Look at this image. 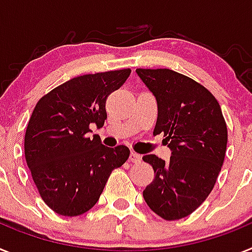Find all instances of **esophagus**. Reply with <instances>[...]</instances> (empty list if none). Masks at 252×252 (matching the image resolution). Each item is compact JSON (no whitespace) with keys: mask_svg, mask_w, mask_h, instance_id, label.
Here are the masks:
<instances>
[{"mask_svg":"<svg viewBox=\"0 0 252 252\" xmlns=\"http://www.w3.org/2000/svg\"><path fill=\"white\" fill-rule=\"evenodd\" d=\"M130 162H132V163H140L141 162V157H140V154H137V153H135V152H131L130 153Z\"/></svg>","mask_w":252,"mask_h":252,"instance_id":"esophagus-1","label":"esophagus"}]
</instances>
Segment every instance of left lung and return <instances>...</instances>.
Wrapping results in <instances>:
<instances>
[{"mask_svg":"<svg viewBox=\"0 0 252 252\" xmlns=\"http://www.w3.org/2000/svg\"><path fill=\"white\" fill-rule=\"evenodd\" d=\"M157 100L154 135H164L168 162L154 154L143 157L154 180L143 191L153 212L165 220L188 217L216 185L227 149V125L209 90L169 68H137Z\"/></svg>","mask_w":252,"mask_h":252,"instance_id":"8db88e82","label":"left lung"}]
</instances>
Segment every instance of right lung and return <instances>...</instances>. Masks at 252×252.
<instances>
[{
  "label": "right lung",
  "mask_w": 252,
  "mask_h": 252,
  "mask_svg": "<svg viewBox=\"0 0 252 252\" xmlns=\"http://www.w3.org/2000/svg\"><path fill=\"white\" fill-rule=\"evenodd\" d=\"M130 68L83 75L36 103L25 132V159L43 201L60 216H81L99 200L111 172L130 156L125 145L108 148L90 126L103 127L105 100Z\"/></svg>",
  "instance_id": "add662e5"
}]
</instances>
